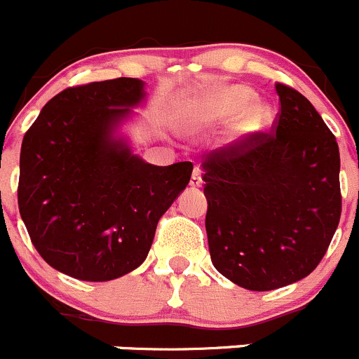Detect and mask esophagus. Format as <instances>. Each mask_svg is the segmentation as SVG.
Segmentation results:
<instances>
[{"label": "esophagus", "mask_w": 359, "mask_h": 359, "mask_svg": "<svg viewBox=\"0 0 359 359\" xmlns=\"http://www.w3.org/2000/svg\"><path fill=\"white\" fill-rule=\"evenodd\" d=\"M190 184L194 188H201L202 187V176H201V169H198V168H195L194 172H191Z\"/></svg>", "instance_id": "obj_1"}]
</instances>
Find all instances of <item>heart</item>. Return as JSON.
Listing matches in <instances>:
<instances>
[{"instance_id": "1", "label": "heart", "mask_w": 359, "mask_h": 359, "mask_svg": "<svg viewBox=\"0 0 359 359\" xmlns=\"http://www.w3.org/2000/svg\"><path fill=\"white\" fill-rule=\"evenodd\" d=\"M230 122V143L246 144L264 137L276 123V111L255 99L246 85H219L198 95L184 108L181 126L188 134L208 133Z\"/></svg>"}]
</instances>
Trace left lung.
<instances>
[{"instance_id":"left-lung-1","label":"left lung","mask_w":359,"mask_h":359,"mask_svg":"<svg viewBox=\"0 0 359 359\" xmlns=\"http://www.w3.org/2000/svg\"><path fill=\"white\" fill-rule=\"evenodd\" d=\"M274 136L202 157L205 232L216 271L251 292L307 278L340 219L335 136L307 97L276 83Z\"/></svg>"}]
</instances>
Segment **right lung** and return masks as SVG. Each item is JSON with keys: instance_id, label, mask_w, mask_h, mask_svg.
I'll list each match as a JSON object with an SVG mask.
<instances>
[{"instance_id": "obj_1", "label": "right lung", "mask_w": 359, "mask_h": 359, "mask_svg": "<svg viewBox=\"0 0 359 359\" xmlns=\"http://www.w3.org/2000/svg\"><path fill=\"white\" fill-rule=\"evenodd\" d=\"M140 78L66 88L43 106L20 148L19 211L38 253L80 281H111L148 257L161 216L191 162L154 165L126 126L147 101Z\"/></svg>"}]
</instances>
